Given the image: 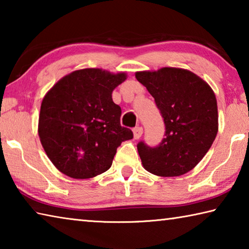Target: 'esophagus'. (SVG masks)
Masks as SVG:
<instances>
[{
    "label": "esophagus",
    "mask_w": 249,
    "mask_h": 249,
    "mask_svg": "<svg viewBox=\"0 0 249 249\" xmlns=\"http://www.w3.org/2000/svg\"><path fill=\"white\" fill-rule=\"evenodd\" d=\"M133 133H134V138L135 140H138L142 136V127H140V126H137V127H135L133 129Z\"/></svg>",
    "instance_id": "34e87169"
}]
</instances>
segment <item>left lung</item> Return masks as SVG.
I'll return each instance as SVG.
<instances>
[{
	"label": "left lung",
	"mask_w": 249,
	"mask_h": 249,
	"mask_svg": "<svg viewBox=\"0 0 249 249\" xmlns=\"http://www.w3.org/2000/svg\"><path fill=\"white\" fill-rule=\"evenodd\" d=\"M155 99L165 123L157 146L137 144L142 166L160 177H177L193 169L212 146L218 128L217 103L210 86L191 71L162 68L136 72Z\"/></svg>",
	"instance_id": "8db88e82"
}]
</instances>
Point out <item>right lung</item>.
<instances>
[{
    "mask_svg": "<svg viewBox=\"0 0 249 249\" xmlns=\"http://www.w3.org/2000/svg\"><path fill=\"white\" fill-rule=\"evenodd\" d=\"M125 73L82 69L54 84L41 102L38 135L52 162L62 174L88 179L109 169L117 147L132 140L121 125L122 109L112 92Z\"/></svg>",
    "mask_w": 249,
    "mask_h": 249,
    "instance_id": "obj_1",
    "label": "right lung"
}]
</instances>
